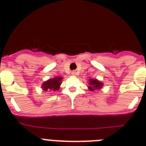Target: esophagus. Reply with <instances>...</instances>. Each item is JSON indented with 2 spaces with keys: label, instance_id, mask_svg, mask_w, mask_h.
<instances>
[{
  "label": "esophagus",
  "instance_id": "obj_1",
  "mask_svg": "<svg viewBox=\"0 0 146 146\" xmlns=\"http://www.w3.org/2000/svg\"><path fill=\"white\" fill-rule=\"evenodd\" d=\"M72 75H76V74H77V72H76V71H72Z\"/></svg>",
  "mask_w": 146,
  "mask_h": 146
}]
</instances>
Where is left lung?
Masks as SVG:
<instances>
[{
	"mask_svg": "<svg viewBox=\"0 0 146 146\" xmlns=\"http://www.w3.org/2000/svg\"><path fill=\"white\" fill-rule=\"evenodd\" d=\"M89 86H88V89L91 91H94L95 90H99L103 86V83L96 79H89Z\"/></svg>",
	"mask_w": 146,
	"mask_h": 146,
	"instance_id": "left-lung-1",
	"label": "left lung"
}]
</instances>
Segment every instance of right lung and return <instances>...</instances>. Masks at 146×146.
<instances>
[{"instance_id":"add662e5","label":"right lung","mask_w":146,"mask_h":146,"mask_svg":"<svg viewBox=\"0 0 146 146\" xmlns=\"http://www.w3.org/2000/svg\"><path fill=\"white\" fill-rule=\"evenodd\" d=\"M62 79L63 78L61 77H55L52 79H49L48 80L45 81L42 84V89L45 91H56L60 88Z\"/></svg>"}]
</instances>
